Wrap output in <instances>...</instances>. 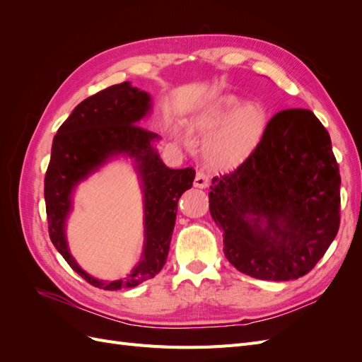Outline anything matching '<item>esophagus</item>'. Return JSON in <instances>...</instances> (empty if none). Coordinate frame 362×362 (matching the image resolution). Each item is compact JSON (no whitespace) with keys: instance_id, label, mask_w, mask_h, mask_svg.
Segmentation results:
<instances>
[{"instance_id":"obj_1","label":"esophagus","mask_w":362,"mask_h":362,"mask_svg":"<svg viewBox=\"0 0 362 362\" xmlns=\"http://www.w3.org/2000/svg\"><path fill=\"white\" fill-rule=\"evenodd\" d=\"M208 185H210V178H208V175H206L204 170H198V172H196L194 187H198V189H206Z\"/></svg>"}]
</instances>
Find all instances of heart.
Listing matches in <instances>:
<instances>
[{
  "mask_svg": "<svg viewBox=\"0 0 362 362\" xmlns=\"http://www.w3.org/2000/svg\"><path fill=\"white\" fill-rule=\"evenodd\" d=\"M267 116L258 104H243L237 96H222L194 119L204 141V157L214 168L233 169L242 164L264 134Z\"/></svg>",
  "mask_w": 362,
  "mask_h": 362,
  "instance_id": "1",
  "label": "heart"
}]
</instances>
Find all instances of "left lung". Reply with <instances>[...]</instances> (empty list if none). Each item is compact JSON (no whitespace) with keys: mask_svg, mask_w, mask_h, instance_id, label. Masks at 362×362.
Here are the masks:
<instances>
[{"mask_svg":"<svg viewBox=\"0 0 362 362\" xmlns=\"http://www.w3.org/2000/svg\"><path fill=\"white\" fill-rule=\"evenodd\" d=\"M339 184L329 133L315 115L276 113L252 154L208 193L225 257L257 279L306 275L338 233Z\"/></svg>","mask_w":362,"mask_h":362,"instance_id":"obj_1","label":"left lung"}]
</instances>
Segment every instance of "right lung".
<instances>
[{"mask_svg":"<svg viewBox=\"0 0 362 362\" xmlns=\"http://www.w3.org/2000/svg\"><path fill=\"white\" fill-rule=\"evenodd\" d=\"M149 95L128 81L86 98L74 108L54 136L51 160L45 173L48 233L52 245L68 264L93 287L120 290L154 278L166 264L178 199L193 185L194 170L169 169L152 148L156 133L137 125L149 112ZM128 153L138 161L146 187L144 257L127 280L104 283L79 269L64 238V218L70 209L73 185L107 158Z\"/></svg>","mask_w":362,"mask_h":362,"instance_id":"1","label":"right lung"}]
</instances>
